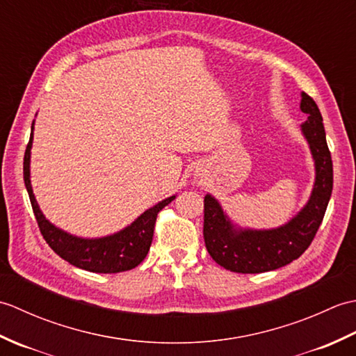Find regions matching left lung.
Instances as JSON below:
<instances>
[{
    "label": "left lung",
    "instance_id": "obj_1",
    "mask_svg": "<svg viewBox=\"0 0 356 356\" xmlns=\"http://www.w3.org/2000/svg\"><path fill=\"white\" fill-rule=\"evenodd\" d=\"M300 110L307 115L300 131L311 149L315 179L306 205L297 214L277 228H249L234 222L213 194L205 195L203 237L209 255L225 269L260 274L283 268L306 251L320 228L332 195L334 168L321 113L305 92H301Z\"/></svg>",
    "mask_w": 356,
    "mask_h": 356
}]
</instances>
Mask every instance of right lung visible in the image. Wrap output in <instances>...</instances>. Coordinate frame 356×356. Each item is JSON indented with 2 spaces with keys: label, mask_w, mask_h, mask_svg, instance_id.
I'll return each instance as SVG.
<instances>
[{
  "label": "right lung",
  "mask_w": 356,
  "mask_h": 356,
  "mask_svg": "<svg viewBox=\"0 0 356 356\" xmlns=\"http://www.w3.org/2000/svg\"><path fill=\"white\" fill-rule=\"evenodd\" d=\"M35 120L32 122L30 140L24 154V184L29 193L30 203L40 226L44 240L61 259L69 261L73 266L86 269L97 274H116V272L130 270L138 266L145 259L151 241H153L154 223L157 213L168 203L176 199V194L157 202L154 207L134 218V220L120 231L102 237H79L67 232L56 225H53L44 216L33 194L32 180H30V157H32Z\"/></svg>",
  "instance_id": "right-lung-1"
}]
</instances>
